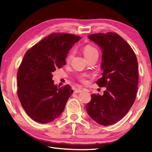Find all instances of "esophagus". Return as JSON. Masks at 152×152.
I'll return each instance as SVG.
<instances>
[{"label": "esophagus", "instance_id": "1", "mask_svg": "<svg viewBox=\"0 0 152 152\" xmlns=\"http://www.w3.org/2000/svg\"><path fill=\"white\" fill-rule=\"evenodd\" d=\"M82 90L81 89H80V88L76 89L74 90V93H80V92H82Z\"/></svg>", "mask_w": 152, "mask_h": 152}]
</instances>
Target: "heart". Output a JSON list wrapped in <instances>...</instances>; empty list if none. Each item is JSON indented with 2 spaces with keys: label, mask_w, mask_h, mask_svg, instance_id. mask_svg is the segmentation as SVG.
<instances>
[{
  "label": "heart",
  "mask_w": 152,
  "mask_h": 152,
  "mask_svg": "<svg viewBox=\"0 0 152 152\" xmlns=\"http://www.w3.org/2000/svg\"><path fill=\"white\" fill-rule=\"evenodd\" d=\"M83 54H84V56L86 57V58H88L89 57H91L93 55H95V54H99L98 52V50L96 49V48H95L92 45H86V46L83 48ZM74 57V51H70V52L69 53V54L67 55L66 56V61H70L71 59H72ZM80 81L82 83H86V80H85L84 78H83V77H81V78H80Z\"/></svg>",
  "instance_id": "obj_1"
}]
</instances>
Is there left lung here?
<instances>
[{"label": "left lung", "mask_w": 152, "mask_h": 152, "mask_svg": "<svg viewBox=\"0 0 152 152\" xmlns=\"http://www.w3.org/2000/svg\"><path fill=\"white\" fill-rule=\"evenodd\" d=\"M101 48L102 76L96 83L106 87L104 94L91 95L86 110L102 125L114 124L127 114L134 102L138 83V61L134 51L115 33L88 35Z\"/></svg>", "instance_id": "8db88e82"}]
</instances>
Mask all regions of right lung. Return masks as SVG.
<instances>
[{
	"mask_svg": "<svg viewBox=\"0 0 152 152\" xmlns=\"http://www.w3.org/2000/svg\"><path fill=\"white\" fill-rule=\"evenodd\" d=\"M81 38L55 33L36 44L25 54L19 67L18 96L25 112L34 121L47 124L59 117L73 90L69 85L55 86L53 73L65 65L73 45Z\"/></svg>",
	"mask_w": 152,
	"mask_h": 152,
	"instance_id": "right-lung-1",
	"label": "right lung"
}]
</instances>
